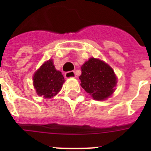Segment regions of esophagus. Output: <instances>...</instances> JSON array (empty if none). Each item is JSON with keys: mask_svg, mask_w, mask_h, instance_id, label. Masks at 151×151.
I'll return each mask as SVG.
<instances>
[{"mask_svg": "<svg viewBox=\"0 0 151 151\" xmlns=\"http://www.w3.org/2000/svg\"><path fill=\"white\" fill-rule=\"evenodd\" d=\"M65 77H66V78H75V77H76L75 72L74 71L66 72V73H65Z\"/></svg>", "mask_w": 151, "mask_h": 151, "instance_id": "1", "label": "esophagus"}]
</instances>
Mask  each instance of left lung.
<instances>
[{
  "mask_svg": "<svg viewBox=\"0 0 151 151\" xmlns=\"http://www.w3.org/2000/svg\"><path fill=\"white\" fill-rule=\"evenodd\" d=\"M79 76L81 86L95 100H104L110 97L116 85L113 69L104 61L90 58L82 65Z\"/></svg>",
  "mask_w": 151,
  "mask_h": 151,
  "instance_id": "left-lung-1",
  "label": "left lung"
}]
</instances>
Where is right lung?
<instances>
[{"mask_svg":"<svg viewBox=\"0 0 151 151\" xmlns=\"http://www.w3.org/2000/svg\"><path fill=\"white\" fill-rule=\"evenodd\" d=\"M65 82L62 73L55 69L52 60L47 61L36 72L33 82L37 94L45 98L55 96Z\"/></svg>","mask_w":151,"mask_h":151,"instance_id":"obj_1","label":"right lung"}]
</instances>
